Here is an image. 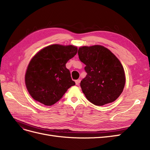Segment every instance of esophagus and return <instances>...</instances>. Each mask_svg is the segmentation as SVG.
<instances>
[{
  "mask_svg": "<svg viewBox=\"0 0 150 150\" xmlns=\"http://www.w3.org/2000/svg\"><path fill=\"white\" fill-rule=\"evenodd\" d=\"M75 82H76V85H79L80 82H81V79H77V80H76Z\"/></svg>",
  "mask_w": 150,
  "mask_h": 150,
  "instance_id": "obj_1",
  "label": "esophagus"
}]
</instances>
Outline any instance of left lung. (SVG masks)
Returning <instances> with one entry per match:
<instances>
[{
	"label": "left lung",
	"instance_id": "left-lung-1",
	"mask_svg": "<svg viewBox=\"0 0 150 150\" xmlns=\"http://www.w3.org/2000/svg\"><path fill=\"white\" fill-rule=\"evenodd\" d=\"M80 61L87 72L80 86L88 100L96 106L115 101L125 84L124 68L115 55L100 45L79 48Z\"/></svg>",
	"mask_w": 150,
	"mask_h": 150
}]
</instances>
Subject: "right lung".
Instances as JSON below:
<instances>
[{
  "instance_id": "obj_1",
  "label": "right lung",
  "mask_w": 150,
  "mask_h": 150,
  "mask_svg": "<svg viewBox=\"0 0 150 150\" xmlns=\"http://www.w3.org/2000/svg\"><path fill=\"white\" fill-rule=\"evenodd\" d=\"M78 52L76 46L53 44L40 50L30 60L25 76L30 95L46 106L55 104L67 90L75 85L67 62Z\"/></svg>"
}]
</instances>
